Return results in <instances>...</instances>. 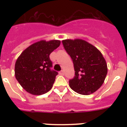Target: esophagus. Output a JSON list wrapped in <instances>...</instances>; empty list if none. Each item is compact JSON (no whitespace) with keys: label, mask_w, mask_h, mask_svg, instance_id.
Returning <instances> with one entry per match:
<instances>
[{"label":"esophagus","mask_w":127,"mask_h":127,"mask_svg":"<svg viewBox=\"0 0 127 127\" xmlns=\"http://www.w3.org/2000/svg\"><path fill=\"white\" fill-rule=\"evenodd\" d=\"M59 74H61V75H64L63 70H61V71H60L59 72Z\"/></svg>","instance_id":"obj_1"}]
</instances>
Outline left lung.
I'll use <instances>...</instances> for the list:
<instances>
[{"instance_id": "8db88e82", "label": "left lung", "mask_w": 127, "mask_h": 127, "mask_svg": "<svg viewBox=\"0 0 127 127\" xmlns=\"http://www.w3.org/2000/svg\"><path fill=\"white\" fill-rule=\"evenodd\" d=\"M71 57L75 76L69 80L70 88L78 94L90 95L103 84L107 66L102 54L96 47L82 39H66L62 41Z\"/></svg>"}]
</instances>
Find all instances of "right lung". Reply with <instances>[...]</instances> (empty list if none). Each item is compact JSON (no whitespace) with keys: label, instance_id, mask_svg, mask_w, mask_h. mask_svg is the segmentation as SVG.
<instances>
[{"label":"right lung","instance_id":"right-lung-1","mask_svg":"<svg viewBox=\"0 0 127 127\" xmlns=\"http://www.w3.org/2000/svg\"><path fill=\"white\" fill-rule=\"evenodd\" d=\"M61 41L41 40L26 49L15 64V76L25 90L31 94H45L53 87L58 72L53 66L50 54Z\"/></svg>","mask_w":127,"mask_h":127}]
</instances>
